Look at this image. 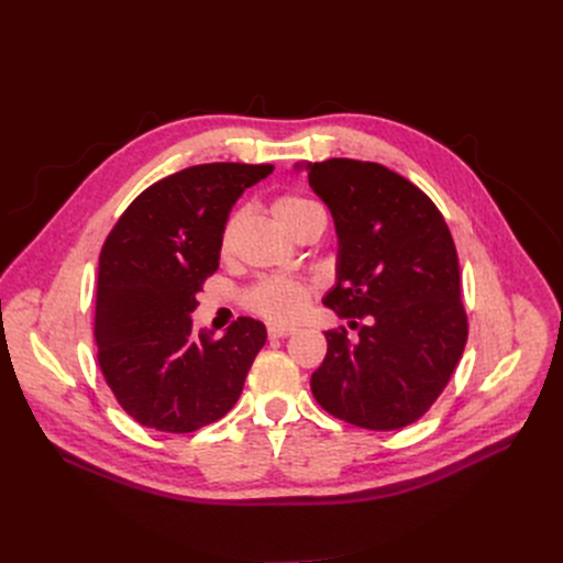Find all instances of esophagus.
I'll return each mask as SVG.
<instances>
[{"label":"esophagus","mask_w":563,"mask_h":563,"mask_svg":"<svg viewBox=\"0 0 563 563\" xmlns=\"http://www.w3.org/2000/svg\"><path fill=\"white\" fill-rule=\"evenodd\" d=\"M292 332H296V328L290 325H267V336L271 339H284V336H290Z\"/></svg>","instance_id":"esophagus-1"}]
</instances>
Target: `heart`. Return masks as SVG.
I'll use <instances>...</instances> for the list:
<instances>
[{
  "label": "heart",
  "instance_id": "1",
  "mask_svg": "<svg viewBox=\"0 0 563 563\" xmlns=\"http://www.w3.org/2000/svg\"><path fill=\"white\" fill-rule=\"evenodd\" d=\"M320 210L313 201L300 197V195H282L273 201V216L275 220L286 229V231H296V227L309 216V212ZM240 224V212H233L229 222L222 229L220 238V254L229 256L233 252V240L235 231ZM313 296V284L305 279H292V277H267L256 282L245 296V305L267 318V320H277V323H288V320L298 318L309 300Z\"/></svg>",
  "mask_w": 563,
  "mask_h": 563
}]
</instances>
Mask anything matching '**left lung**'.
I'll return each instance as SVG.
<instances>
[{"label": "left lung", "mask_w": 563, "mask_h": 563, "mask_svg": "<svg viewBox=\"0 0 563 563\" xmlns=\"http://www.w3.org/2000/svg\"><path fill=\"white\" fill-rule=\"evenodd\" d=\"M305 172L339 235L336 286L323 302L360 328L357 341L345 328L325 332L313 398L336 419L396 431L431 410L465 351L456 245L438 206L378 163L330 157Z\"/></svg>", "instance_id": "obj_1"}]
</instances>
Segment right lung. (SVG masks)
<instances>
[{"label":"right lung","instance_id":"add662e5","mask_svg":"<svg viewBox=\"0 0 563 563\" xmlns=\"http://www.w3.org/2000/svg\"><path fill=\"white\" fill-rule=\"evenodd\" d=\"M273 165L210 163L172 174L132 201L98 263L93 336L119 406L142 426L192 433L243 394L265 325L238 318L224 336L197 332V292L220 265L229 212Z\"/></svg>","mask_w":563,"mask_h":563}]
</instances>
